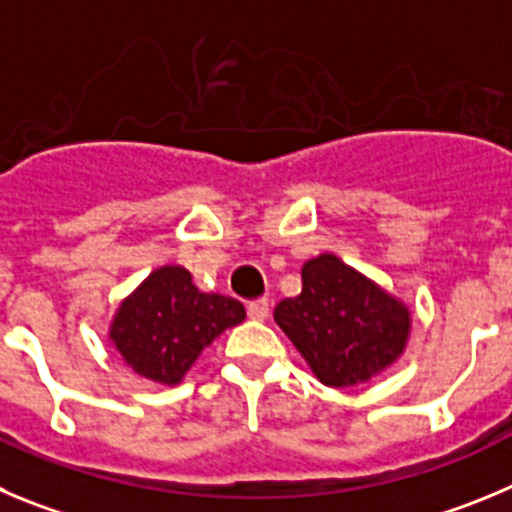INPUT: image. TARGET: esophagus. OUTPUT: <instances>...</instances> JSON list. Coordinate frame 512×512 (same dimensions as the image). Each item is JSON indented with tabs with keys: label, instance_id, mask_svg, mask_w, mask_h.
<instances>
[{
	"label": "esophagus",
	"instance_id": "1",
	"mask_svg": "<svg viewBox=\"0 0 512 512\" xmlns=\"http://www.w3.org/2000/svg\"><path fill=\"white\" fill-rule=\"evenodd\" d=\"M247 315H250L252 321H267V315H270V303L267 298H257L247 303Z\"/></svg>",
	"mask_w": 512,
	"mask_h": 512
}]
</instances>
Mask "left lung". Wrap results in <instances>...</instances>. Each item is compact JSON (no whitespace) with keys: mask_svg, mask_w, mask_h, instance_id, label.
I'll return each instance as SVG.
<instances>
[{"mask_svg":"<svg viewBox=\"0 0 512 512\" xmlns=\"http://www.w3.org/2000/svg\"><path fill=\"white\" fill-rule=\"evenodd\" d=\"M300 275L303 290L280 300L275 323L321 384H366L407 351L412 310L404 300L331 252L305 262Z\"/></svg>","mask_w":512,"mask_h":512,"instance_id":"1","label":"left lung"}]
</instances>
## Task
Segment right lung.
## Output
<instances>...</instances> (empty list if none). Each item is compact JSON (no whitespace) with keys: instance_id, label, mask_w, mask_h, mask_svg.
<instances>
[{"instance_id":"obj_1","label":"right lung","mask_w":512,"mask_h":512,"mask_svg":"<svg viewBox=\"0 0 512 512\" xmlns=\"http://www.w3.org/2000/svg\"><path fill=\"white\" fill-rule=\"evenodd\" d=\"M242 321L240 300L202 293L186 267L164 265L121 300L108 338L133 374L176 386L214 338Z\"/></svg>"}]
</instances>
